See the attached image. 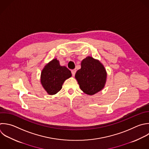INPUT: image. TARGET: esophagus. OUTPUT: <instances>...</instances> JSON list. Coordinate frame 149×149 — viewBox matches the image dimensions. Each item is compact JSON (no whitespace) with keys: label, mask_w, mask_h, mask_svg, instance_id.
<instances>
[{"label":"esophagus","mask_w":149,"mask_h":149,"mask_svg":"<svg viewBox=\"0 0 149 149\" xmlns=\"http://www.w3.org/2000/svg\"><path fill=\"white\" fill-rule=\"evenodd\" d=\"M72 76H74L75 75V73L76 72V69H73V70H72Z\"/></svg>","instance_id":"obj_1"}]
</instances>
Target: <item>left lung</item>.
<instances>
[{"label":"left lung","instance_id":"8db88e82","mask_svg":"<svg viewBox=\"0 0 149 149\" xmlns=\"http://www.w3.org/2000/svg\"><path fill=\"white\" fill-rule=\"evenodd\" d=\"M107 72L103 65L93 57L87 56L81 63V69L75 74L80 89L86 94L92 95L105 86Z\"/></svg>","mask_w":149,"mask_h":149}]
</instances>
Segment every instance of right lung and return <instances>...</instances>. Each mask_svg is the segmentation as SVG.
<instances>
[{"mask_svg":"<svg viewBox=\"0 0 149 149\" xmlns=\"http://www.w3.org/2000/svg\"><path fill=\"white\" fill-rule=\"evenodd\" d=\"M71 76V72L66 66H61L57 59H54L42 69L41 83L48 94L54 95L61 90L64 81Z\"/></svg>","mask_w":149,"mask_h":149,"instance_id":"obj_1","label":"right lung"}]
</instances>
